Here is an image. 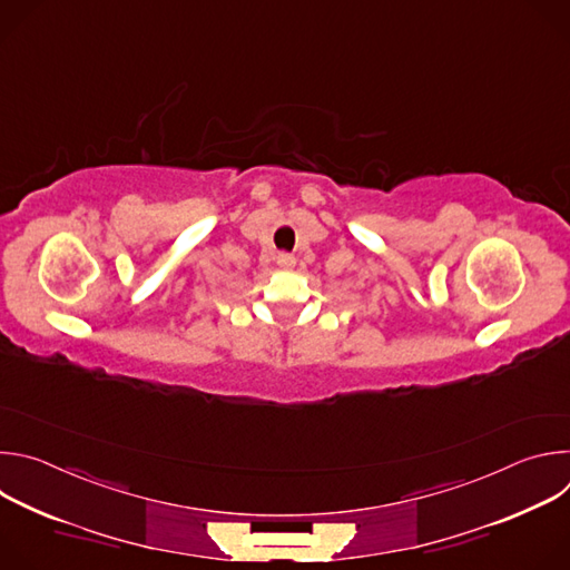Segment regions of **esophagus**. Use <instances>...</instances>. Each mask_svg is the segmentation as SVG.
I'll return each mask as SVG.
<instances>
[{
    "instance_id": "1",
    "label": "esophagus",
    "mask_w": 570,
    "mask_h": 570,
    "mask_svg": "<svg viewBox=\"0 0 570 570\" xmlns=\"http://www.w3.org/2000/svg\"><path fill=\"white\" fill-rule=\"evenodd\" d=\"M277 264L282 266V268H293L295 266V257L293 255H286V253H282V255H277Z\"/></svg>"
}]
</instances>
